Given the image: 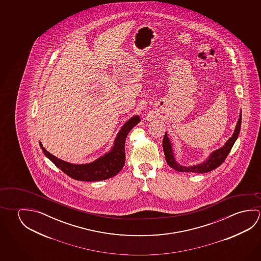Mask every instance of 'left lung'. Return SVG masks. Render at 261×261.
<instances>
[{"label": "left lung", "instance_id": "obj_1", "mask_svg": "<svg viewBox=\"0 0 261 261\" xmlns=\"http://www.w3.org/2000/svg\"><path fill=\"white\" fill-rule=\"evenodd\" d=\"M241 119H242V114L240 112V118L238 120V123L236 125L235 131L233 133L232 137L225 143V145H223L222 147L213 151L204 162L200 163L198 165H193L190 167L181 166L180 164L176 162L174 152H173L171 142L169 140L166 132L165 137L163 138V149H164V153H165V156L168 166L178 172H192V173L202 174V173L212 171L215 168L219 167L225 161L227 154H229L232 146L235 144L236 140L240 135Z\"/></svg>", "mask_w": 261, "mask_h": 261}]
</instances>
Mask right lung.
I'll list each match as a JSON object with an SVG mask.
<instances>
[{
    "label": "right lung",
    "mask_w": 261,
    "mask_h": 261,
    "mask_svg": "<svg viewBox=\"0 0 261 261\" xmlns=\"http://www.w3.org/2000/svg\"><path fill=\"white\" fill-rule=\"evenodd\" d=\"M140 122L139 116H135L122 126L119 132L117 134L116 140L111 150L100 156L96 160L88 164H71L65 162L62 159L56 158L50 154L43 147L42 143L40 142V146L43 150V154L46 158H49L56 167L60 168L62 171L65 173L73 179L80 181H100L106 180L115 176L118 174L123 168L125 161V151H124V143L125 139L131 131V129Z\"/></svg>",
    "instance_id": "add662e5"
}]
</instances>
